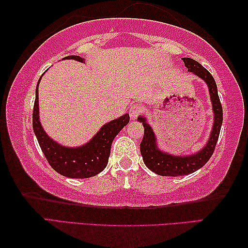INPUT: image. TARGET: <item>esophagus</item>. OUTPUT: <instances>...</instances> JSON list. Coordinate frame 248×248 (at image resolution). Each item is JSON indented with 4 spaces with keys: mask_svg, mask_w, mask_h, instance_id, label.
<instances>
[{
    "mask_svg": "<svg viewBox=\"0 0 248 248\" xmlns=\"http://www.w3.org/2000/svg\"><path fill=\"white\" fill-rule=\"evenodd\" d=\"M141 112H143V108L139 104H134L133 107L129 108V116H131L132 120H135L140 115Z\"/></svg>",
    "mask_w": 248,
    "mask_h": 248,
    "instance_id": "esophagus-1",
    "label": "esophagus"
}]
</instances>
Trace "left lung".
Here are the masks:
<instances>
[{
    "instance_id": "8db88e82",
    "label": "left lung",
    "mask_w": 248,
    "mask_h": 248,
    "mask_svg": "<svg viewBox=\"0 0 248 248\" xmlns=\"http://www.w3.org/2000/svg\"><path fill=\"white\" fill-rule=\"evenodd\" d=\"M182 60H184L185 66L188 68V71L193 72L194 75L204 80V82L208 84L211 103H212L214 113V122L208 143L201 151L193 154V155L173 156L168 153H164L157 147L155 133H154L151 125L146 122L145 117L140 116L137 119L140 123H143L144 126V137L140 143V154L143 156V160L147 168L157 174H160V176H186V174L192 173L203 167L211 156L213 155L223 122L222 105L217 94V83L212 75L196 60L191 58H182Z\"/></svg>"
}]
</instances>
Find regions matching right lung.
<instances>
[{
    "mask_svg": "<svg viewBox=\"0 0 248 248\" xmlns=\"http://www.w3.org/2000/svg\"><path fill=\"white\" fill-rule=\"evenodd\" d=\"M63 59H75L83 62V58L79 56H67ZM40 79L36 87L32 129L46 159L57 172L68 178L83 179L100 173L108 165L113 140L121 129L128 124L129 115L124 114L103 125L91 140L80 147H64L51 140L40 124L38 109V84Z\"/></svg>",
    "mask_w": 248,
    "mask_h": 248,
    "instance_id": "add662e5",
    "label": "right lung"
}]
</instances>
